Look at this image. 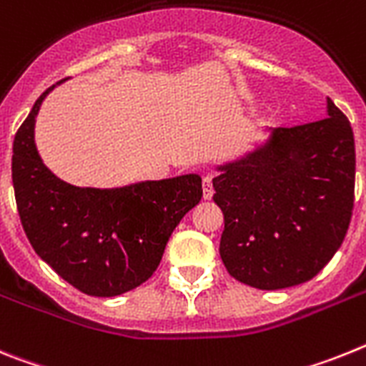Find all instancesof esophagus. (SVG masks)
Instances as JSON below:
<instances>
[{
	"label": "esophagus",
	"instance_id": "34e87169",
	"mask_svg": "<svg viewBox=\"0 0 366 366\" xmlns=\"http://www.w3.org/2000/svg\"><path fill=\"white\" fill-rule=\"evenodd\" d=\"M214 179L209 177V174H204L202 177V195H204L206 201H209L212 197H214Z\"/></svg>",
	"mask_w": 366,
	"mask_h": 366
}]
</instances>
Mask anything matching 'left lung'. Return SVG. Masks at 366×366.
Segmentation results:
<instances>
[{
    "label": "left lung",
    "mask_w": 366,
    "mask_h": 366,
    "mask_svg": "<svg viewBox=\"0 0 366 366\" xmlns=\"http://www.w3.org/2000/svg\"><path fill=\"white\" fill-rule=\"evenodd\" d=\"M219 171V254L230 276L274 291L319 274L342 244L354 209V132L333 101L328 117L278 127L265 145Z\"/></svg>",
    "instance_id": "obj_1"
}]
</instances>
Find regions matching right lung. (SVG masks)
I'll return each instance as SVG.
<instances>
[{
	"instance_id": "1",
	"label": "right lung",
	"mask_w": 366,
	"mask_h": 366,
	"mask_svg": "<svg viewBox=\"0 0 366 366\" xmlns=\"http://www.w3.org/2000/svg\"><path fill=\"white\" fill-rule=\"evenodd\" d=\"M51 90L38 97L14 136L12 184L21 227L60 278L90 297H117L157 271L180 219L201 201V177L119 189L62 182L42 164L33 138L34 117Z\"/></svg>"
}]
</instances>
